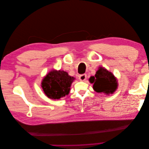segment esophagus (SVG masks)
<instances>
[{
	"mask_svg": "<svg viewBox=\"0 0 149 149\" xmlns=\"http://www.w3.org/2000/svg\"><path fill=\"white\" fill-rule=\"evenodd\" d=\"M87 76L86 74H81L79 76V79L80 81H84L86 79Z\"/></svg>",
	"mask_w": 149,
	"mask_h": 149,
	"instance_id": "esophagus-1",
	"label": "esophagus"
}]
</instances>
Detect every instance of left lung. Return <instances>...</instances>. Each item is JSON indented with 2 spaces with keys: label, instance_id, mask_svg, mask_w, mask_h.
Returning a JSON list of instances; mask_svg holds the SVG:
<instances>
[{
  "label": "left lung",
  "instance_id": "obj_1",
  "mask_svg": "<svg viewBox=\"0 0 149 149\" xmlns=\"http://www.w3.org/2000/svg\"><path fill=\"white\" fill-rule=\"evenodd\" d=\"M89 81L93 84V89L96 92L106 94L113 93L118 86V81L114 74L101 66L95 76H91Z\"/></svg>",
  "mask_w": 149,
  "mask_h": 149
}]
</instances>
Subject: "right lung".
Instances as JSON below:
<instances>
[{"label":"right lung","instance_id":"add662e5","mask_svg":"<svg viewBox=\"0 0 149 149\" xmlns=\"http://www.w3.org/2000/svg\"><path fill=\"white\" fill-rule=\"evenodd\" d=\"M74 79L66 71L52 70L43 78L42 87L48 97L59 100L69 94L71 84Z\"/></svg>","mask_w":149,"mask_h":149}]
</instances>
